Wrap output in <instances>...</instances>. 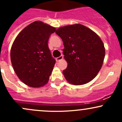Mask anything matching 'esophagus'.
<instances>
[{
    "mask_svg": "<svg viewBox=\"0 0 122 122\" xmlns=\"http://www.w3.org/2000/svg\"><path fill=\"white\" fill-rule=\"evenodd\" d=\"M63 56L62 55H61V56H60V57H57V58H56V61H61V60H62V58H63Z\"/></svg>",
    "mask_w": 122,
    "mask_h": 122,
    "instance_id": "1",
    "label": "esophagus"
}]
</instances>
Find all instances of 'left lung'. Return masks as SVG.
<instances>
[{"label":"left lung","instance_id":"1","mask_svg":"<svg viewBox=\"0 0 122 122\" xmlns=\"http://www.w3.org/2000/svg\"><path fill=\"white\" fill-rule=\"evenodd\" d=\"M56 33L64 43L63 54L68 66L62 73L67 81L79 85L92 80L101 69L105 56L100 37L80 24L61 27Z\"/></svg>","mask_w":122,"mask_h":122}]
</instances>
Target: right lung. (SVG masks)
Segmentation results:
<instances>
[{
	"label": "right lung",
	"mask_w": 122,
	"mask_h": 122,
	"mask_svg": "<svg viewBox=\"0 0 122 122\" xmlns=\"http://www.w3.org/2000/svg\"><path fill=\"white\" fill-rule=\"evenodd\" d=\"M55 31L52 26L35 21L21 31L12 43V67L18 78L28 86L41 87L48 82L56 60L47 42Z\"/></svg>",
	"instance_id": "1"
}]
</instances>
